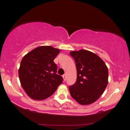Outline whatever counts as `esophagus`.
<instances>
[{"label":"esophagus","instance_id":"1","mask_svg":"<svg viewBox=\"0 0 130 130\" xmlns=\"http://www.w3.org/2000/svg\"><path fill=\"white\" fill-rule=\"evenodd\" d=\"M63 78L64 81H65V80H66V74H65L63 75Z\"/></svg>","mask_w":130,"mask_h":130}]
</instances>
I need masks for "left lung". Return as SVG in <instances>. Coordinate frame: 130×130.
Wrapping results in <instances>:
<instances>
[{"label": "left lung", "instance_id": "obj_1", "mask_svg": "<svg viewBox=\"0 0 130 130\" xmlns=\"http://www.w3.org/2000/svg\"><path fill=\"white\" fill-rule=\"evenodd\" d=\"M70 54L77 68L76 82L69 86L70 94L80 104H91L100 97L107 86V67L98 55L89 51H72Z\"/></svg>", "mask_w": 130, "mask_h": 130}]
</instances>
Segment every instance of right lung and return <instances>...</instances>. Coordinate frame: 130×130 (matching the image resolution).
I'll use <instances>...</instances> for the list:
<instances>
[{
  "instance_id": "1",
  "label": "right lung",
  "mask_w": 130,
  "mask_h": 130,
  "mask_svg": "<svg viewBox=\"0 0 130 130\" xmlns=\"http://www.w3.org/2000/svg\"><path fill=\"white\" fill-rule=\"evenodd\" d=\"M60 53L52 46H40L23 57L19 70L22 88L33 100H42L53 95L63 78L57 74L53 62Z\"/></svg>"
}]
</instances>
